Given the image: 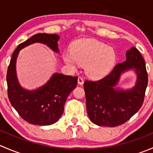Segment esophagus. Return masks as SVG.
<instances>
[{
  "instance_id": "esophagus-1",
  "label": "esophagus",
  "mask_w": 153,
  "mask_h": 153,
  "mask_svg": "<svg viewBox=\"0 0 153 153\" xmlns=\"http://www.w3.org/2000/svg\"><path fill=\"white\" fill-rule=\"evenodd\" d=\"M78 84H80V85L84 84V79H83V78H81V77H78Z\"/></svg>"
}]
</instances>
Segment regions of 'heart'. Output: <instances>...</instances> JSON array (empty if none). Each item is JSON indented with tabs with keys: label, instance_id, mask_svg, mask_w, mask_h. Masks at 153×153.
Listing matches in <instances>:
<instances>
[{
	"label": "heart",
	"instance_id": "obj_1",
	"mask_svg": "<svg viewBox=\"0 0 153 153\" xmlns=\"http://www.w3.org/2000/svg\"><path fill=\"white\" fill-rule=\"evenodd\" d=\"M68 66L76 69L78 64L85 66L86 73L92 78H100L107 75L116 61L114 49L104 43L93 39L80 40L74 45L72 51H67L63 55Z\"/></svg>",
	"mask_w": 153,
	"mask_h": 153
}]
</instances>
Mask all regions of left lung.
Listing matches in <instances>:
<instances>
[{
  "instance_id": "left-lung-1",
  "label": "left lung",
  "mask_w": 153,
  "mask_h": 153,
  "mask_svg": "<svg viewBox=\"0 0 153 153\" xmlns=\"http://www.w3.org/2000/svg\"><path fill=\"white\" fill-rule=\"evenodd\" d=\"M133 71L137 75L135 86L130 89L117 86L121 75ZM148 84L146 64L135 47L126 53V61L96 81H85L86 111L89 119L98 126H118L127 121L142 106Z\"/></svg>"
}]
</instances>
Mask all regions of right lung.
Segmentation results:
<instances>
[{"mask_svg": "<svg viewBox=\"0 0 153 153\" xmlns=\"http://www.w3.org/2000/svg\"><path fill=\"white\" fill-rule=\"evenodd\" d=\"M59 39L55 34H36L19 44L12 54L7 75L9 99L21 118L31 124L47 126L59 120L68 95L76 87L78 77L55 72L43 86L32 90L24 89L17 76V58L20 50L35 43L47 45L59 53Z\"/></svg>", "mask_w": 153, "mask_h": 153, "instance_id": "obj_1", "label": "right lung"}]
</instances>
